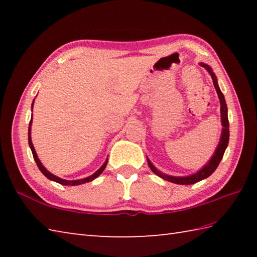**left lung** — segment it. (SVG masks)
Here are the masks:
<instances>
[{"label": "left lung", "mask_w": 257, "mask_h": 257, "mask_svg": "<svg viewBox=\"0 0 257 257\" xmlns=\"http://www.w3.org/2000/svg\"><path fill=\"white\" fill-rule=\"evenodd\" d=\"M200 65L202 67H204L211 75V77L213 79V85H214L215 90L217 92V96H219L220 103H221V121H222V125H223L222 135H221L220 143H219V145H217V148L214 152V155L212 156L210 161L207 162L206 165L201 169V170H199L198 172L191 174V176H188V177H172V176H168V174L162 173L158 170V169L150 162L148 158H147V161H148V165H149L152 172L156 173L157 176H159L160 178L167 180V181H170L172 183H177V184H193V183L201 181V180H203L207 177H210L211 174L215 171V169L217 168L219 163L221 162L223 155H224L225 149H226L227 144H228V139H230V129H228L230 128V124H228L227 106L225 102L224 95L222 94L220 87H219V85H217L216 76L214 73L212 72V68L209 66V65L203 64V63H201Z\"/></svg>", "instance_id": "8db88e82"}]
</instances>
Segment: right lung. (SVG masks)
Segmentation results:
<instances>
[{"label": "right lung", "instance_id": "right-lung-1", "mask_svg": "<svg viewBox=\"0 0 257 257\" xmlns=\"http://www.w3.org/2000/svg\"><path fill=\"white\" fill-rule=\"evenodd\" d=\"M33 105H34V100H33V103H32V109H33ZM31 125H32V118H31L30 127H29V145H30V148H31V150H32L33 157H34V160H35V162H36V165H37L38 169H40L41 172H42L43 174H44V176H45L47 179H50V180H52V181H55V182H57V183H59V184H63V185H79V184H83V183H86V182L92 181V180L96 179L98 176H100V174L102 173V171L105 170V168H106V166H107V162H108V159H107V160L105 161V163H103V165L100 167V169H98V170H97L95 173H92L91 176L87 177V178H85V179L72 180V181H70V180H65V179H61V178H58V177H56V176H54V174H52L50 171L46 170V168H44V166L42 165V162L40 161V159H38V157H37V155H36V151H35V149H34V146H33V144H32V138H31Z\"/></svg>", "mask_w": 257, "mask_h": 257}]
</instances>
